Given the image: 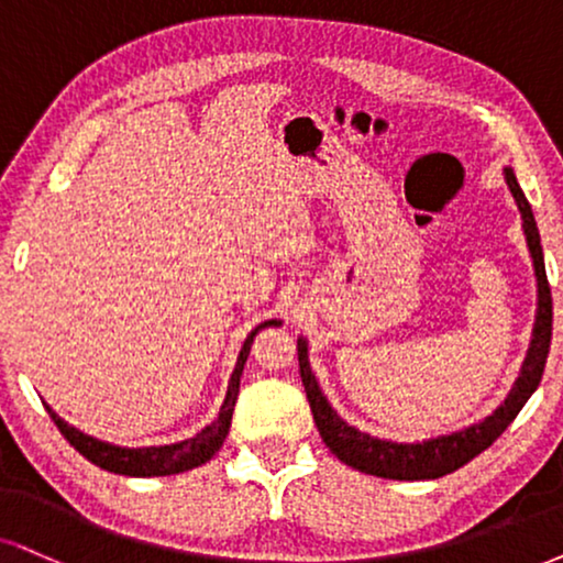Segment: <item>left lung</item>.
I'll return each mask as SVG.
<instances>
[{"instance_id": "left-lung-1", "label": "left lung", "mask_w": 563, "mask_h": 563, "mask_svg": "<svg viewBox=\"0 0 563 563\" xmlns=\"http://www.w3.org/2000/svg\"><path fill=\"white\" fill-rule=\"evenodd\" d=\"M504 179L509 184L511 197H515L519 212H522V229L525 239H528L532 265H536L538 277V314L536 327H532V343L528 351V358L522 364V374L515 382L507 400L494 416H488L486 421L471 426V429H462L450 437H437L421 444H397V441H384L368 433L347 426L338 412L332 410V405L327 402V397L319 389V384L311 374L309 366V351H306V340L298 338V368H301V382L309 397L311 412H314V423L319 429V437L324 439V444L330 446V452L345 465L355 467V471L376 475V478H389V481H433L441 475H450L460 471L462 465H467L473 457H478L481 452H486L496 439L507 431V426L515 421L517 412L525 408V402L530 400V395L536 393L540 379H543V368L548 351H551V330H553V301H551V286H548L545 277V262H543V249H540V233L532 218V208L528 197L519 189L517 176L511 168H504Z\"/></svg>"}]
</instances>
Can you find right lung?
Here are the masks:
<instances>
[{"mask_svg": "<svg viewBox=\"0 0 563 563\" xmlns=\"http://www.w3.org/2000/svg\"><path fill=\"white\" fill-rule=\"evenodd\" d=\"M269 324H280L277 319H269V322L260 324L257 330L246 338L244 347H241L236 368H233L231 382H229V395H225L223 408L218 412V421L205 426L202 431L197 433L195 439H184L179 444H166V446H142V450H126V446L109 444V441L92 439L88 433L77 431L75 426L62 421L56 412L48 408V416L56 423V429L62 431V437L75 446L77 452L82 454L85 460H90L92 465L103 467V471L117 473V475H134V478H153V475H174V473H187L191 467L205 465L212 454H216L220 446H223L225 437H229L231 429V416L233 405H236L239 397V384H241V372H244V364L249 358V351H252L254 334L265 330Z\"/></svg>", "mask_w": 563, "mask_h": 563, "instance_id": "add662e5", "label": "right lung"}]
</instances>
